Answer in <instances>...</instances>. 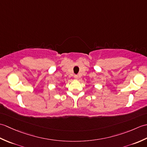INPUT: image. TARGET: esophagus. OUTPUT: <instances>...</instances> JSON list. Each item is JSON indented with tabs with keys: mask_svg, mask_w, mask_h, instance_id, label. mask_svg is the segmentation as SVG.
Segmentation results:
<instances>
[{
	"mask_svg": "<svg viewBox=\"0 0 147 147\" xmlns=\"http://www.w3.org/2000/svg\"><path fill=\"white\" fill-rule=\"evenodd\" d=\"M74 78H75V79H78V76L77 75V74H75V75H74Z\"/></svg>",
	"mask_w": 147,
	"mask_h": 147,
	"instance_id": "esophagus-1",
	"label": "esophagus"
}]
</instances>
